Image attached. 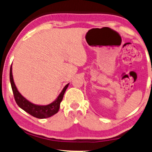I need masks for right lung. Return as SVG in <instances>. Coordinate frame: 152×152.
Here are the masks:
<instances>
[{
  "mask_svg": "<svg viewBox=\"0 0 152 152\" xmlns=\"http://www.w3.org/2000/svg\"><path fill=\"white\" fill-rule=\"evenodd\" d=\"M10 83L12 86V88L13 93H14V99L16 101L18 105L23 109V110L27 112L31 115L34 116V117L38 118H46L52 116L54 114L58 113L60 107V103L63 99L64 94L65 93V91H66L69 83H68L64 87L62 91L59 94L56 99L50 103V104L48 105H37L34 104L29 101L27 100V99L22 95L18 91L15 84L14 78H13L12 74V66H11L10 68Z\"/></svg>",
  "mask_w": 152,
  "mask_h": 152,
  "instance_id": "add662e5",
  "label": "right lung"
}]
</instances>
